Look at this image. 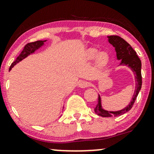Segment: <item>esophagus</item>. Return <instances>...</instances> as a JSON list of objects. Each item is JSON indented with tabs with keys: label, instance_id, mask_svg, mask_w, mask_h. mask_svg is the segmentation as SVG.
<instances>
[{
	"label": "esophagus",
	"instance_id": "34e87169",
	"mask_svg": "<svg viewBox=\"0 0 154 154\" xmlns=\"http://www.w3.org/2000/svg\"><path fill=\"white\" fill-rule=\"evenodd\" d=\"M88 86V83L87 81H86V80H82V81H80L78 84V86L82 88H86V87H87Z\"/></svg>",
	"mask_w": 154,
	"mask_h": 154
}]
</instances>
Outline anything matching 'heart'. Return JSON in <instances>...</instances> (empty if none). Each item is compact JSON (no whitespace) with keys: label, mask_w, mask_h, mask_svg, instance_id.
<instances>
[{"label":"heart","mask_w":154,"mask_h":154,"mask_svg":"<svg viewBox=\"0 0 154 154\" xmlns=\"http://www.w3.org/2000/svg\"><path fill=\"white\" fill-rule=\"evenodd\" d=\"M95 58V66L102 68L107 66L109 61V56L105 51L98 52L97 49L90 48L86 51V59L87 60H92Z\"/></svg>","instance_id":"heart-1"}]
</instances>
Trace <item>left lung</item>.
Returning <instances> with one entry per match:
<instances>
[{
	"label": "left lung",
	"instance_id": "1",
	"mask_svg": "<svg viewBox=\"0 0 154 154\" xmlns=\"http://www.w3.org/2000/svg\"><path fill=\"white\" fill-rule=\"evenodd\" d=\"M108 42L110 45L115 48V51L116 52V57L118 60H120V66H127L130 68L133 72L135 78V90L133 93V97L129 103V104L125 108L117 111H109V110L103 109L102 106L101 97L100 94H98V103L94 108V112L98 116L102 117H112V116H120L125 114L131 109L133 104L135 103L136 97L139 94V91L142 88V63L140 59L136 54V52L133 49V48L121 37L118 35H109L107 36Z\"/></svg>",
	"mask_w": 154,
	"mask_h": 154
}]
</instances>
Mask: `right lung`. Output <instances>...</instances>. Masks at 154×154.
Instances as JSON below:
<instances>
[{
  "label": "right lung",
  "mask_w": 154,
  "mask_h": 154,
  "mask_svg": "<svg viewBox=\"0 0 154 154\" xmlns=\"http://www.w3.org/2000/svg\"><path fill=\"white\" fill-rule=\"evenodd\" d=\"M46 41H47V40H38V41L28 43V44L24 46V50L21 51V53L19 54V56L16 58V60H15L10 66V71L17 64V63L21 62V60L25 59L26 57H27L28 56L30 55V54H34L37 50L40 49L42 47H43V46L45 45V42Z\"/></svg>",
  "instance_id": "add662e5"
}]
</instances>
